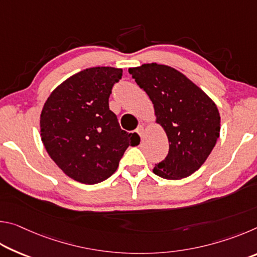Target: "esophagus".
I'll list each match as a JSON object with an SVG mask.
<instances>
[{"label":"esophagus","mask_w":257,"mask_h":257,"mask_svg":"<svg viewBox=\"0 0 257 257\" xmlns=\"http://www.w3.org/2000/svg\"><path fill=\"white\" fill-rule=\"evenodd\" d=\"M136 133L141 136V138H143V135H144V127H143V125H138V128L136 129Z\"/></svg>","instance_id":"1"}]
</instances>
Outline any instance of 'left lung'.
Listing matches in <instances>:
<instances>
[{"instance_id": "8db88e82", "label": "left lung", "mask_w": 257, "mask_h": 257, "mask_svg": "<svg viewBox=\"0 0 257 257\" xmlns=\"http://www.w3.org/2000/svg\"><path fill=\"white\" fill-rule=\"evenodd\" d=\"M129 73L149 95L156 122L169 139V153L153 172L179 180L205 162L220 136V113L215 103L184 73L169 66L147 63Z\"/></svg>"}]
</instances>
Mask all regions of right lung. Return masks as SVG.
Segmentation results:
<instances>
[{
    "instance_id": "add662e5",
    "label": "right lung",
    "mask_w": 257,
    "mask_h": 257,
    "mask_svg": "<svg viewBox=\"0 0 257 257\" xmlns=\"http://www.w3.org/2000/svg\"><path fill=\"white\" fill-rule=\"evenodd\" d=\"M121 77L122 69H85L56 87L43 106V144L61 170L81 184L107 179L128 146L141 142L120 128L108 107L112 87Z\"/></svg>"
}]
</instances>
